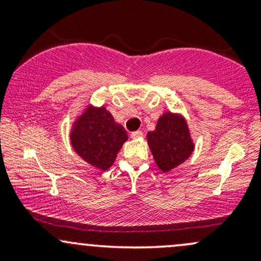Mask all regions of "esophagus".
<instances>
[{"label":"esophagus","instance_id":"34e87169","mask_svg":"<svg viewBox=\"0 0 261 261\" xmlns=\"http://www.w3.org/2000/svg\"><path fill=\"white\" fill-rule=\"evenodd\" d=\"M141 136H142V131H140V130L131 133V137H133V139H139V137H141Z\"/></svg>","mask_w":261,"mask_h":261}]
</instances>
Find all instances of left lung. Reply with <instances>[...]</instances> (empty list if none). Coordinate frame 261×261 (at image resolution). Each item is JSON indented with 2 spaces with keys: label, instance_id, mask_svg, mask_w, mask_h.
Segmentation results:
<instances>
[{
  "label": "left lung",
  "instance_id": "left-lung-1",
  "mask_svg": "<svg viewBox=\"0 0 261 261\" xmlns=\"http://www.w3.org/2000/svg\"><path fill=\"white\" fill-rule=\"evenodd\" d=\"M147 142L155 164L164 173L187 161L194 151L188 124L179 114L164 113L155 130L147 134Z\"/></svg>",
  "mask_w": 261,
  "mask_h": 261
}]
</instances>
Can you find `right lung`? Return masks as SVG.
I'll return each instance as SVG.
<instances>
[{"mask_svg":"<svg viewBox=\"0 0 261 261\" xmlns=\"http://www.w3.org/2000/svg\"><path fill=\"white\" fill-rule=\"evenodd\" d=\"M71 145L82 160L95 168L107 170L115 162L127 134L104 107H88L74 122Z\"/></svg>","mask_w":261,"mask_h":261,"instance_id":"1","label":"right lung"}]
</instances>
